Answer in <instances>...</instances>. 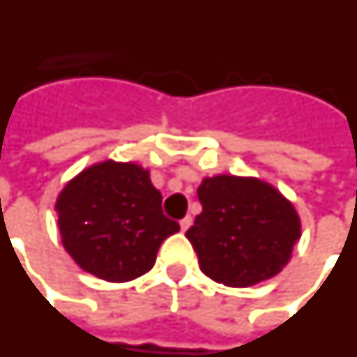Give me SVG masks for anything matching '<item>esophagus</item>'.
Wrapping results in <instances>:
<instances>
[{
	"instance_id": "obj_1",
	"label": "esophagus",
	"mask_w": 357,
	"mask_h": 357,
	"mask_svg": "<svg viewBox=\"0 0 357 357\" xmlns=\"http://www.w3.org/2000/svg\"><path fill=\"white\" fill-rule=\"evenodd\" d=\"M191 225H192V218H191V215H185V218L179 221V227H181V231H187V229H189V227H191Z\"/></svg>"
}]
</instances>
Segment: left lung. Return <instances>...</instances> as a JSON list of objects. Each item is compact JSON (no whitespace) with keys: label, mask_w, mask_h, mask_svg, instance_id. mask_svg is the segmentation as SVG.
<instances>
[{"label":"left lung","mask_w":357,"mask_h":357,"mask_svg":"<svg viewBox=\"0 0 357 357\" xmlns=\"http://www.w3.org/2000/svg\"><path fill=\"white\" fill-rule=\"evenodd\" d=\"M197 195L202 212L185 236L208 278L250 287L282 273L301 238V218L276 187L219 174L202 179Z\"/></svg>","instance_id":"1"}]
</instances>
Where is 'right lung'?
Listing matches in <instances>:
<instances>
[{
  "label": "right lung",
  "mask_w": 357,
  "mask_h": 357,
  "mask_svg": "<svg viewBox=\"0 0 357 357\" xmlns=\"http://www.w3.org/2000/svg\"><path fill=\"white\" fill-rule=\"evenodd\" d=\"M160 206L149 170L104 160L70 179L54 210L71 259L96 278L121 284L149 273L160 244L179 231Z\"/></svg>",
  "instance_id": "add662e5"
}]
</instances>
